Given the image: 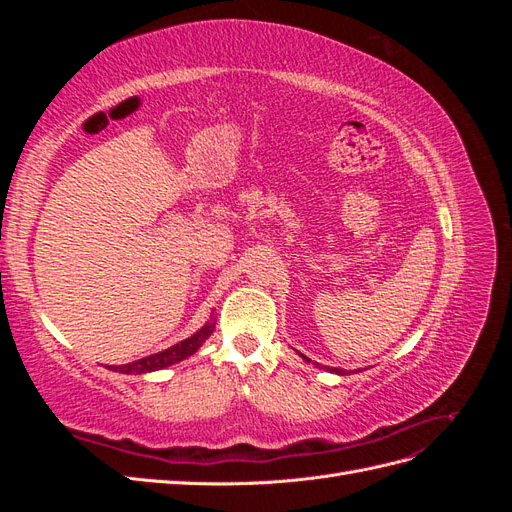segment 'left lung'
I'll use <instances>...</instances> for the list:
<instances>
[{
  "instance_id": "1",
  "label": "left lung",
  "mask_w": 512,
  "mask_h": 512,
  "mask_svg": "<svg viewBox=\"0 0 512 512\" xmlns=\"http://www.w3.org/2000/svg\"><path fill=\"white\" fill-rule=\"evenodd\" d=\"M301 356H303V359H305L307 363H312V361H309V359H307V356H305V354H301ZM314 365H318V363H314ZM318 367H320V365H318ZM324 369H329V371H333V374H339V376H344V374H346V371H344V369H337V367H324Z\"/></svg>"
}]
</instances>
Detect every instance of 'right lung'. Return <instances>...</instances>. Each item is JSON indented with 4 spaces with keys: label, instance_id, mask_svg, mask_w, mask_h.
I'll return each instance as SVG.
<instances>
[{
    "label": "right lung",
    "instance_id": "1",
    "mask_svg": "<svg viewBox=\"0 0 512 512\" xmlns=\"http://www.w3.org/2000/svg\"><path fill=\"white\" fill-rule=\"evenodd\" d=\"M213 329H215V318L211 316L209 322H205L203 327H200L194 335L185 337L183 342L170 346V348H166L162 352L143 356V359L126 363V365H106V369L119 371V374H134V376L149 374V371H158V369H166V367L175 365V363H179L183 359H188V356H192L200 346L205 344V339H209Z\"/></svg>",
    "mask_w": 512,
    "mask_h": 512
}]
</instances>
